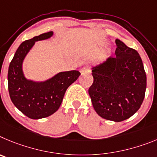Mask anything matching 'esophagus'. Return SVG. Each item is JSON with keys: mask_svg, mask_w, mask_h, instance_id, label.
<instances>
[{"mask_svg": "<svg viewBox=\"0 0 157 157\" xmlns=\"http://www.w3.org/2000/svg\"><path fill=\"white\" fill-rule=\"evenodd\" d=\"M90 71H91V69H90L89 66H84V67L80 70V73H81V74H84V73H89Z\"/></svg>", "mask_w": 157, "mask_h": 157, "instance_id": "1", "label": "esophagus"}]
</instances>
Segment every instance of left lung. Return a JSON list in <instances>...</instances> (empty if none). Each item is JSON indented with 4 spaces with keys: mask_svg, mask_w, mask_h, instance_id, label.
<instances>
[{
    "mask_svg": "<svg viewBox=\"0 0 157 157\" xmlns=\"http://www.w3.org/2000/svg\"><path fill=\"white\" fill-rule=\"evenodd\" d=\"M116 57L92 67L94 81L88 89L95 112L109 121L121 122L139 109L146 89V74L136 50L116 40Z\"/></svg>",
    "mask_w": 157,
    "mask_h": 157,
    "instance_id": "left-lung-1",
    "label": "left lung"
}]
</instances>
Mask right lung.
Listing matches in <instances>:
<instances>
[{
  "label": "right lung",
  "instance_id": "1",
  "mask_svg": "<svg viewBox=\"0 0 157 157\" xmlns=\"http://www.w3.org/2000/svg\"><path fill=\"white\" fill-rule=\"evenodd\" d=\"M53 32L42 33L22 42L10 63L8 73V91L17 109L30 119H41L56 113L68 88L80 73L77 70L60 72L44 81L28 80L22 71V63L35 42L48 39Z\"/></svg>",
  "mask_w": 157,
  "mask_h": 157
}]
</instances>
